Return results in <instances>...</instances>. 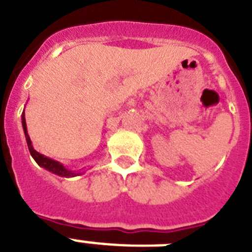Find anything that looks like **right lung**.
I'll return each mask as SVG.
<instances>
[{"label":"right lung","instance_id":"add662e5","mask_svg":"<svg viewBox=\"0 0 252 252\" xmlns=\"http://www.w3.org/2000/svg\"><path fill=\"white\" fill-rule=\"evenodd\" d=\"M21 120H22V121H21L22 128H24V133H25L29 151H30L31 157L34 158L35 161L37 162V165L41 166V168H44V169H46V170H49L50 173H53V174L59 175V177H63V178H73V177H78V175L84 174V171L69 170V169H66L65 166L62 164V162L57 161V160L50 159V158L45 157V155H43V154L37 153V151L34 149V146H32V142H31L30 136H29V133H28V127H26V120H25V112H22Z\"/></svg>","mask_w":252,"mask_h":252}]
</instances>
